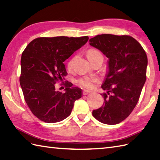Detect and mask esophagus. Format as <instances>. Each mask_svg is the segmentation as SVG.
Returning a JSON list of instances; mask_svg holds the SVG:
<instances>
[{
    "instance_id": "esophagus-1",
    "label": "esophagus",
    "mask_w": 160,
    "mask_h": 160,
    "mask_svg": "<svg viewBox=\"0 0 160 160\" xmlns=\"http://www.w3.org/2000/svg\"><path fill=\"white\" fill-rule=\"evenodd\" d=\"M82 93H83V95H87V94H89V93H91V91H89V90L84 89V90H83V92Z\"/></svg>"
}]
</instances>
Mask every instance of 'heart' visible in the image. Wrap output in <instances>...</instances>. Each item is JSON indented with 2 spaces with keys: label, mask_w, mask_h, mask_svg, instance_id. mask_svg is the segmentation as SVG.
<instances>
[{
  "label": "heart",
  "mask_w": 160,
  "mask_h": 160,
  "mask_svg": "<svg viewBox=\"0 0 160 160\" xmlns=\"http://www.w3.org/2000/svg\"><path fill=\"white\" fill-rule=\"evenodd\" d=\"M98 54H101L99 51L95 49H91L88 51L87 52V57L88 58H91L94 56H96ZM73 59H71L69 60V62L67 63L68 69H71L73 65ZM98 82V80L96 78L93 77H84L81 78L78 80V83H79L81 86L87 89H92L94 87L95 84Z\"/></svg>",
  "instance_id": "b5f03b06"
}]
</instances>
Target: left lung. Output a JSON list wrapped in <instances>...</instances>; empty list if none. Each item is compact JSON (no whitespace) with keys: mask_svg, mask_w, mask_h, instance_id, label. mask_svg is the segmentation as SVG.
Returning a JSON list of instances; mask_svg holds the SVG:
<instances>
[{"mask_svg":"<svg viewBox=\"0 0 160 160\" xmlns=\"http://www.w3.org/2000/svg\"><path fill=\"white\" fill-rule=\"evenodd\" d=\"M89 45L108 58V71L102 85L107 91L102 94L104 102L93 111V116L103 124H118L131 114L140 98L147 79V53L127 35H98L89 40Z\"/></svg>","mask_w":160,"mask_h":160,"instance_id":"obj_1","label":"left lung"}]
</instances>
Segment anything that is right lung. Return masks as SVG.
Here are the masks:
<instances>
[{
    "label": "right lung",
    "instance_id": "obj_1",
    "mask_svg": "<svg viewBox=\"0 0 160 160\" xmlns=\"http://www.w3.org/2000/svg\"><path fill=\"white\" fill-rule=\"evenodd\" d=\"M88 40V36L41 37L23 51L20 84L27 104L39 120L47 123L64 120L82 97V89L72 87L71 82L65 81L64 93L56 90V83L65 80L64 61Z\"/></svg>",
    "mask_w": 160,
    "mask_h": 160
}]
</instances>
